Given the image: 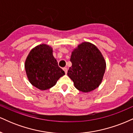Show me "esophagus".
Wrapping results in <instances>:
<instances>
[{
    "instance_id": "34e87169",
    "label": "esophagus",
    "mask_w": 133,
    "mask_h": 133,
    "mask_svg": "<svg viewBox=\"0 0 133 133\" xmlns=\"http://www.w3.org/2000/svg\"><path fill=\"white\" fill-rule=\"evenodd\" d=\"M63 70H64V71H65V74H66L67 73V71H68V70H67V68H63Z\"/></svg>"
}]
</instances>
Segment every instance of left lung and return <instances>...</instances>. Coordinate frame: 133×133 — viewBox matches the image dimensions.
Returning a JSON list of instances; mask_svg holds the SVG:
<instances>
[{"label":"left lung","mask_w":133,"mask_h":133,"mask_svg":"<svg viewBox=\"0 0 133 133\" xmlns=\"http://www.w3.org/2000/svg\"><path fill=\"white\" fill-rule=\"evenodd\" d=\"M67 75L75 88L88 93L99 87L106 70V62L99 49L90 42H83L71 52Z\"/></svg>","instance_id":"obj_1"}]
</instances>
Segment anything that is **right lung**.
<instances>
[{
  "label": "right lung",
  "instance_id": "obj_1",
  "mask_svg": "<svg viewBox=\"0 0 133 133\" xmlns=\"http://www.w3.org/2000/svg\"><path fill=\"white\" fill-rule=\"evenodd\" d=\"M25 69L30 83L40 90L53 87L65 75L53 55L52 48L46 44L39 45L30 51Z\"/></svg>",
  "mask_w": 133,
  "mask_h": 133
}]
</instances>
